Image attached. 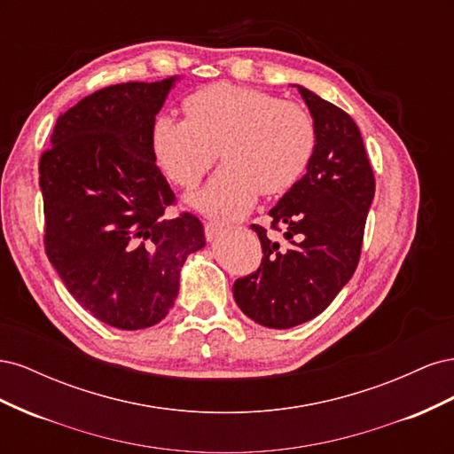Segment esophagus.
Instances as JSON below:
<instances>
[{
  "instance_id": "esophagus-1",
  "label": "esophagus",
  "mask_w": 454,
  "mask_h": 454,
  "mask_svg": "<svg viewBox=\"0 0 454 454\" xmlns=\"http://www.w3.org/2000/svg\"><path fill=\"white\" fill-rule=\"evenodd\" d=\"M222 225L215 223V222H204V235H206V240H214L219 232H222Z\"/></svg>"
}]
</instances>
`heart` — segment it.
<instances>
[{
  "label": "heart",
  "instance_id": "obj_1",
  "mask_svg": "<svg viewBox=\"0 0 454 454\" xmlns=\"http://www.w3.org/2000/svg\"><path fill=\"white\" fill-rule=\"evenodd\" d=\"M184 106L187 117L155 121L151 145L164 174L184 189L199 185L219 147L225 164L193 197L206 214L240 217L259 193L284 195L307 174L318 145L307 106L232 83L202 87Z\"/></svg>",
  "mask_w": 454,
  "mask_h": 454
}]
</instances>
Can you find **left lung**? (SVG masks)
Returning a JSON list of instances; mask_svg holds the SVG:
<instances>
[{
    "mask_svg": "<svg viewBox=\"0 0 454 454\" xmlns=\"http://www.w3.org/2000/svg\"><path fill=\"white\" fill-rule=\"evenodd\" d=\"M318 127L307 174L269 212L274 240L257 232L261 265L232 284L240 310L254 322L287 329L324 312L358 267L375 176L354 119L305 87H297Z\"/></svg>",
    "mask_w": 454,
    "mask_h": 454,
    "instance_id": "left-lung-1",
    "label": "left lung"
}]
</instances>
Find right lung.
I'll list each match as a JSON object with an SVG mask.
<instances>
[{
	"mask_svg": "<svg viewBox=\"0 0 454 454\" xmlns=\"http://www.w3.org/2000/svg\"><path fill=\"white\" fill-rule=\"evenodd\" d=\"M172 83L130 81L85 96L60 114L39 159L49 261L81 307L129 332L168 314L185 257L206 244L195 214H164L176 195L151 132Z\"/></svg>",
	"mask_w": 454,
	"mask_h": 454,
	"instance_id": "1",
	"label": "right lung"
}]
</instances>
